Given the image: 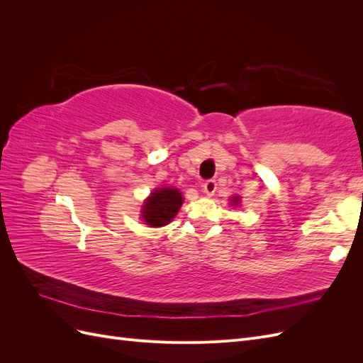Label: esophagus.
Listing matches in <instances>:
<instances>
[{"label":"esophagus","instance_id":"esophagus-1","mask_svg":"<svg viewBox=\"0 0 363 363\" xmlns=\"http://www.w3.org/2000/svg\"><path fill=\"white\" fill-rule=\"evenodd\" d=\"M216 182L215 180H207L204 184H203V192L208 196H212L215 192H216Z\"/></svg>","mask_w":363,"mask_h":363}]
</instances>
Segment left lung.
Masks as SVG:
<instances>
[{"mask_svg":"<svg viewBox=\"0 0 363 363\" xmlns=\"http://www.w3.org/2000/svg\"><path fill=\"white\" fill-rule=\"evenodd\" d=\"M240 203V196H233V199H232V204H239Z\"/></svg>","mask_w":363,"mask_h":363,"instance_id":"left-lung-1","label":"left lung"}]
</instances>
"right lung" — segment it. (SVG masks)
Segmentation results:
<instances>
[{
	"instance_id": "obj_1",
	"label": "right lung",
	"mask_w": 363,
	"mask_h": 363,
	"mask_svg": "<svg viewBox=\"0 0 363 363\" xmlns=\"http://www.w3.org/2000/svg\"><path fill=\"white\" fill-rule=\"evenodd\" d=\"M183 204V195L177 188H159L142 206V219L150 227H163L172 221Z\"/></svg>"
}]
</instances>
